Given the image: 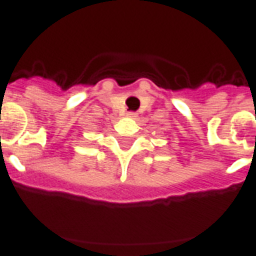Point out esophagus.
Returning <instances> with one entry per match:
<instances>
[{
	"instance_id": "obj_1",
	"label": "esophagus",
	"mask_w": 256,
	"mask_h": 256,
	"mask_svg": "<svg viewBox=\"0 0 256 256\" xmlns=\"http://www.w3.org/2000/svg\"><path fill=\"white\" fill-rule=\"evenodd\" d=\"M126 116H128V118H132V119H136L137 114H136V112H133V111H130V112L126 114Z\"/></svg>"
}]
</instances>
